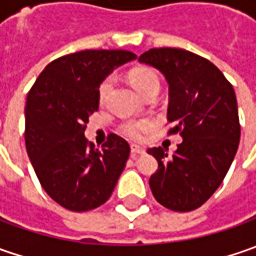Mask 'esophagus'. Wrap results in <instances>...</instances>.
Masks as SVG:
<instances>
[{"mask_svg":"<svg viewBox=\"0 0 256 256\" xmlns=\"http://www.w3.org/2000/svg\"><path fill=\"white\" fill-rule=\"evenodd\" d=\"M144 150L142 146H138V145H131V155L135 156V155H138V154H144Z\"/></svg>","mask_w":256,"mask_h":256,"instance_id":"34e87169","label":"esophagus"}]
</instances>
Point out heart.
Listing matches in <instances>:
<instances>
[{"mask_svg":"<svg viewBox=\"0 0 256 256\" xmlns=\"http://www.w3.org/2000/svg\"><path fill=\"white\" fill-rule=\"evenodd\" d=\"M130 80L135 86V90L141 95H145L150 90L155 86H160V76L154 71L152 68H135L130 74ZM114 76H105L101 84L98 86V98L101 102H105L106 98L112 91ZM155 126V121L150 118H142V120H125L120 124L118 131L122 134L124 136L132 140V141H141L146 134Z\"/></svg>","mask_w":256,"mask_h":256,"instance_id":"heart-1","label":"heart"}]
</instances>
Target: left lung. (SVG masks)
Instances as JSON below:
<instances>
[{"mask_svg": "<svg viewBox=\"0 0 256 256\" xmlns=\"http://www.w3.org/2000/svg\"><path fill=\"white\" fill-rule=\"evenodd\" d=\"M138 61L166 78L168 134L182 136L172 155L161 146L148 150L158 161L150 178L154 198L171 211H194L218 190L238 150L235 91L211 61L181 48H151Z\"/></svg>", "mask_w": 256, "mask_h": 256, "instance_id": "8db88e82", "label": "left lung"}]
</instances>
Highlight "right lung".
<instances>
[{
  "label": "right lung",
  "mask_w": 256,
  "mask_h": 256,
  "mask_svg": "<svg viewBox=\"0 0 256 256\" xmlns=\"http://www.w3.org/2000/svg\"><path fill=\"white\" fill-rule=\"evenodd\" d=\"M136 55L124 50H85L46 65L26 96L25 146L45 192L65 210L85 212L110 200L130 156L128 142L110 134L102 150L86 141L98 86L115 66Z\"/></svg>",
  "instance_id": "add662e5"
}]
</instances>
